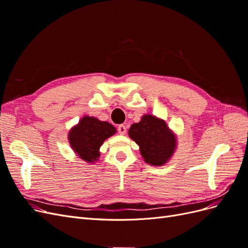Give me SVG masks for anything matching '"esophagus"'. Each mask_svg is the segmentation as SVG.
Returning a JSON list of instances; mask_svg holds the SVG:
<instances>
[{
	"label": "esophagus",
	"mask_w": 248,
	"mask_h": 248,
	"mask_svg": "<svg viewBox=\"0 0 248 248\" xmlns=\"http://www.w3.org/2000/svg\"><path fill=\"white\" fill-rule=\"evenodd\" d=\"M118 132L120 133V134H125L126 133V126L125 125H123V124H121V125H119L118 126Z\"/></svg>",
	"instance_id": "34e87169"
}]
</instances>
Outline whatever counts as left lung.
<instances>
[{"label": "left lung", "mask_w": 248, "mask_h": 248, "mask_svg": "<svg viewBox=\"0 0 248 248\" xmlns=\"http://www.w3.org/2000/svg\"><path fill=\"white\" fill-rule=\"evenodd\" d=\"M129 137L140 146V151L147 163L162 166L172 155L176 138L163 120L145 115L139 123L131 125Z\"/></svg>", "instance_id": "1"}]
</instances>
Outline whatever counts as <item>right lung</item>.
Instances as JSON below:
<instances>
[{
	"label": "right lung",
	"mask_w": 248,
	"mask_h": 248,
	"mask_svg": "<svg viewBox=\"0 0 248 248\" xmlns=\"http://www.w3.org/2000/svg\"><path fill=\"white\" fill-rule=\"evenodd\" d=\"M116 132L108 122L93 117H84L78 125L69 132V142L82 160L94 162L99 157V148L103 141Z\"/></svg>",
	"instance_id": "obj_1"
}]
</instances>
